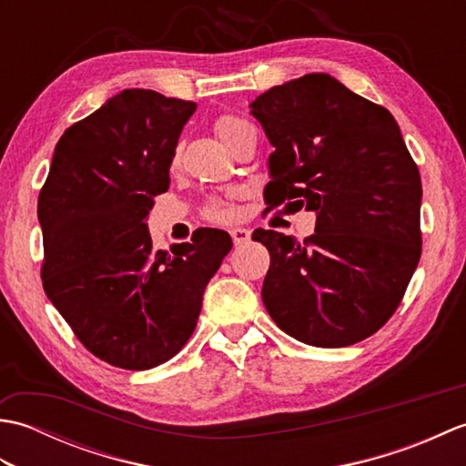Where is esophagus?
Here are the masks:
<instances>
[{"label":"esophagus","instance_id":"esophagus-1","mask_svg":"<svg viewBox=\"0 0 466 466\" xmlns=\"http://www.w3.org/2000/svg\"><path fill=\"white\" fill-rule=\"evenodd\" d=\"M250 230L248 228H232L230 230V236H232V240H234V244L236 246H242V244H248L250 242Z\"/></svg>","mask_w":466,"mask_h":466}]
</instances>
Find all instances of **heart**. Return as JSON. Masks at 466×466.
<instances>
[{"mask_svg": "<svg viewBox=\"0 0 466 466\" xmlns=\"http://www.w3.org/2000/svg\"><path fill=\"white\" fill-rule=\"evenodd\" d=\"M244 124L246 122L238 120V117H234V116H222V117H218L214 130H216L218 137H220V140L224 142L228 136H232V132L238 130V127L244 126ZM206 214H208V218H210V220H226V218L232 216V210H230V206L224 204V202H214V204L208 206Z\"/></svg>", "mask_w": 466, "mask_h": 466, "instance_id": "heart-1", "label": "heart"}]
</instances>
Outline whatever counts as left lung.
<instances>
[{
  "label": "left lung",
  "instance_id": "left-lung-1",
  "mask_svg": "<svg viewBox=\"0 0 466 466\" xmlns=\"http://www.w3.org/2000/svg\"><path fill=\"white\" fill-rule=\"evenodd\" d=\"M250 114L274 146L266 202L316 214L302 244L254 230L270 252L266 310L292 339L320 349L369 339L420 260L422 184L397 120L329 74L270 87Z\"/></svg>",
  "mask_w": 466,
  "mask_h": 466
}]
</instances>
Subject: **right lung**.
Masks as SVG:
<instances>
[{"label": "right lung", "mask_w": 466, "mask_h": 466, "mask_svg": "<svg viewBox=\"0 0 466 466\" xmlns=\"http://www.w3.org/2000/svg\"><path fill=\"white\" fill-rule=\"evenodd\" d=\"M194 102L124 90L59 137L37 218L47 299L97 359L126 370L170 360L190 339L206 284L232 250L230 234L200 228L156 250L146 218L170 186Z\"/></svg>", "instance_id": "obj_1"}]
</instances>
